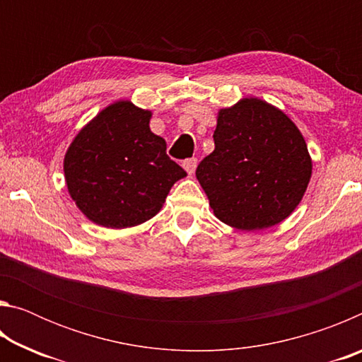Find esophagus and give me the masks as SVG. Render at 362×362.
Masks as SVG:
<instances>
[{"label":"esophagus","instance_id":"esophagus-1","mask_svg":"<svg viewBox=\"0 0 362 362\" xmlns=\"http://www.w3.org/2000/svg\"><path fill=\"white\" fill-rule=\"evenodd\" d=\"M196 166H198V159H196V158H188V159H185V161H183V168H185L188 175L194 174Z\"/></svg>","mask_w":362,"mask_h":362}]
</instances>
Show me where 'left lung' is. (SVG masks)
Segmentation results:
<instances>
[{"label":"left lung","mask_w":362,"mask_h":362,"mask_svg":"<svg viewBox=\"0 0 362 362\" xmlns=\"http://www.w3.org/2000/svg\"><path fill=\"white\" fill-rule=\"evenodd\" d=\"M216 148L196 169L214 214L238 230L283 222L303 198L311 158L297 126L260 99L218 112Z\"/></svg>","instance_id":"obj_1"}]
</instances>
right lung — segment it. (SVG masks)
<instances>
[{"label": "right lung", "mask_w": 362, "mask_h": 362, "mask_svg": "<svg viewBox=\"0 0 362 362\" xmlns=\"http://www.w3.org/2000/svg\"><path fill=\"white\" fill-rule=\"evenodd\" d=\"M151 112L129 100L86 124L66 150V188L86 217L107 228H127L161 211L169 189L187 175L150 131Z\"/></svg>", "instance_id": "obj_1"}]
</instances>
